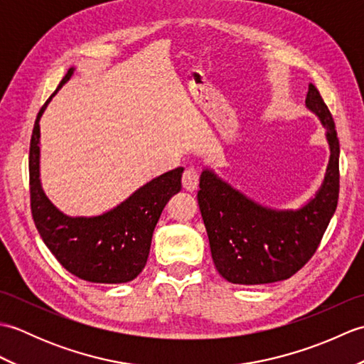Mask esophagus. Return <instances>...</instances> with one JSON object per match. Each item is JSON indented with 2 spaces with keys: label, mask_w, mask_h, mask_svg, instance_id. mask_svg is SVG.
<instances>
[{
  "label": "esophagus",
  "mask_w": 364,
  "mask_h": 364,
  "mask_svg": "<svg viewBox=\"0 0 364 364\" xmlns=\"http://www.w3.org/2000/svg\"><path fill=\"white\" fill-rule=\"evenodd\" d=\"M181 181H183V189L184 191H189V192L196 191L197 186H198V173L196 172L194 168L184 170Z\"/></svg>",
  "instance_id": "1"
}]
</instances>
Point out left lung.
Masks as SVG:
<instances>
[{"mask_svg":"<svg viewBox=\"0 0 364 364\" xmlns=\"http://www.w3.org/2000/svg\"><path fill=\"white\" fill-rule=\"evenodd\" d=\"M306 107L327 129L331 156L326 180L299 211H275L242 196L211 170L200 175V213L215 269L235 284L282 282L304 267L318 250L339 197V141L331 112L313 84Z\"/></svg>","mask_w":364,"mask_h":364,"instance_id":"obj_1","label":"left lung"}]
</instances>
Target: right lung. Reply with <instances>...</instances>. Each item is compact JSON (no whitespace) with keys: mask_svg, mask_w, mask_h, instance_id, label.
Segmentation results:
<instances>
[{"mask_svg":"<svg viewBox=\"0 0 364 364\" xmlns=\"http://www.w3.org/2000/svg\"><path fill=\"white\" fill-rule=\"evenodd\" d=\"M72 73L73 68L67 72L59 87L70 80ZM53 95L37 114L29 146L31 213L36 228L63 267L81 280L107 284L134 280L146 264L153 231L162 210L170 197L181 191L183 167L154 178L102 215L68 218L46 198L38 180V120Z\"/></svg>","mask_w":364,"mask_h":364,"instance_id":"obj_1","label":"right lung"}]
</instances>
